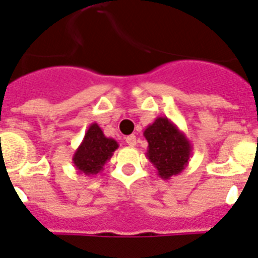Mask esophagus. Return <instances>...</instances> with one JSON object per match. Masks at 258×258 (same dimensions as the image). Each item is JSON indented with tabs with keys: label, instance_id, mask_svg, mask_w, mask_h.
Wrapping results in <instances>:
<instances>
[{
	"label": "esophagus",
	"instance_id": "1",
	"mask_svg": "<svg viewBox=\"0 0 258 258\" xmlns=\"http://www.w3.org/2000/svg\"><path fill=\"white\" fill-rule=\"evenodd\" d=\"M126 143L130 145V147H135V145H136V136L135 135L127 136Z\"/></svg>",
	"mask_w": 258,
	"mask_h": 258
}]
</instances>
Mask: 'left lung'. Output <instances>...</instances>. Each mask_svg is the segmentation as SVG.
<instances>
[{
  "instance_id": "8db88e82",
  "label": "left lung",
  "mask_w": 258,
  "mask_h": 258,
  "mask_svg": "<svg viewBox=\"0 0 258 258\" xmlns=\"http://www.w3.org/2000/svg\"><path fill=\"white\" fill-rule=\"evenodd\" d=\"M144 138L148 142L145 156L160 178L167 180L187 167L192 156L191 142L169 118L157 116L144 130Z\"/></svg>"
}]
</instances>
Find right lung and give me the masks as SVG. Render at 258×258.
<instances>
[{
    "label": "right lung",
    "mask_w": 258,
    "mask_h": 258,
    "mask_svg": "<svg viewBox=\"0 0 258 258\" xmlns=\"http://www.w3.org/2000/svg\"><path fill=\"white\" fill-rule=\"evenodd\" d=\"M118 143L113 138H106L97 123H92L83 142L73 156V163L79 174L95 175L104 170L105 163L118 149Z\"/></svg>",
    "instance_id": "add662e5"
}]
</instances>
